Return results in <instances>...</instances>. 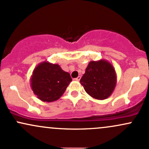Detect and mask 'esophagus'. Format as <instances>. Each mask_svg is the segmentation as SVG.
Instances as JSON below:
<instances>
[{
    "mask_svg": "<svg viewBox=\"0 0 149 149\" xmlns=\"http://www.w3.org/2000/svg\"><path fill=\"white\" fill-rule=\"evenodd\" d=\"M81 76H78V77H77V78H75V81H80V80H81Z\"/></svg>",
    "mask_w": 149,
    "mask_h": 149,
    "instance_id": "obj_1",
    "label": "esophagus"
}]
</instances>
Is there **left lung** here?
Instances as JSON below:
<instances>
[{"mask_svg": "<svg viewBox=\"0 0 149 149\" xmlns=\"http://www.w3.org/2000/svg\"><path fill=\"white\" fill-rule=\"evenodd\" d=\"M80 83L89 95L102 100L109 97L115 88L117 84L115 69L107 60L91 61Z\"/></svg>", "mask_w": 149, "mask_h": 149, "instance_id": "1", "label": "left lung"}]
</instances>
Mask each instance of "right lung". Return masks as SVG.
I'll list each match as a JSON object with an SVG mask.
<instances>
[{"label": "right lung", "mask_w": 149, "mask_h": 149, "mask_svg": "<svg viewBox=\"0 0 149 149\" xmlns=\"http://www.w3.org/2000/svg\"><path fill=\"white\" fill-rule=\"evenodd\" d=\"M72 81L69 73L58 64L40 63L32 72L30 84L34 94L43 102H51L61 97Z\"/></svg>", "instance_id": "right-lung-1"}]
</instances>
